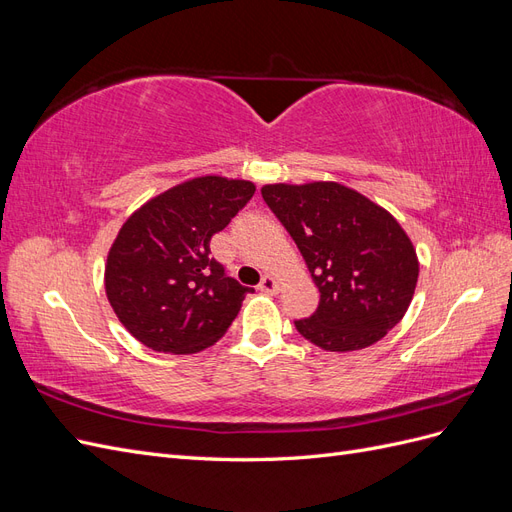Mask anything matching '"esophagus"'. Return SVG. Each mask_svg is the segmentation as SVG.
<instances>
[{
  "mask_svg": "<svg viewBox=\"0 0 512 512\" xmlns=\"http://www.w3.org/2000/svg\"><path fill=\"white\" fill-rule=\"evenodd\" d=\"M258 288H260L262 292H269V294H275L277 290H280V282H277L273 275H265V277H262V282L258 284Z\"/></svg>",
  "mask_w": 512,
  "mask_h": 512,
  "instance_id": "esophagus-1",
  "label": "esophagus"
}]
</instances>
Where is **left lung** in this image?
Returning a JSON list of instances; mask_svg holds the SVG:
<instances>
[{"mask_svg": "<svg viewBox=\"0 0 512 512\" xmlns=\"http://www.w3.org/2000/svg\"><path fill=\"white\" fill-rule=\"evenodd\" d=\"M260 192L320 290L316 312L294 320L305 339L329 352L361 350L404 318L418 258L389 211L335 181L271 183Z\"/></svg>", "mask_w": 512, "mask_h": 512, "instance_id": "left-lung-1", "label": "left lung"}]
</instances>
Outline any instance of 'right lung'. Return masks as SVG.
Here are the masks:
<instances>
[{
  "label": "right lung",
  "instance_id": "right-lung-1",
  "mask_svg": "<svg viewBox=\"0 0 512 512\" xmlns=\"http://www.w3.org/2000/svg\"><path fill=\"white\" fill-rule=\"evenodd\" d=\"M252 181L188 179L136 209L108 250L104 288L119 322L156 352L194 354L237 318L250 288L224 273L209 241L250 203Z\"/></svg>",
  "mask_w": 512,
  "mask_h": 512
}]
</instances>
